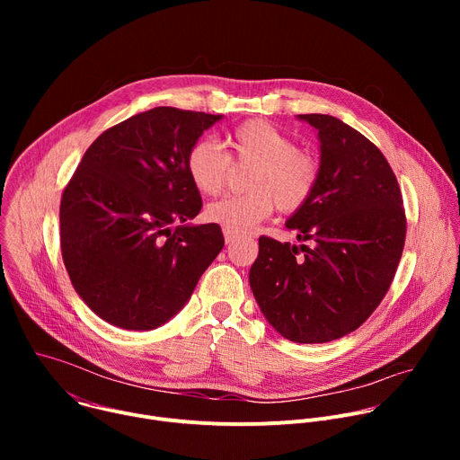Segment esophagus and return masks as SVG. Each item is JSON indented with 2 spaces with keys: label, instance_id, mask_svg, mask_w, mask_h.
Segmentation results:
<instances>
[{
  "label": "esophagus",
  "instance_id": "1",
  "mask_svg": "<svg viewBox=\"0 0 460 460\" xmlns=\"http://www.w3.org/2000/svg\"><path fill=\"white\" fill-rule=\"evenodd\" d=\"M224 238H226V243H233L236 240V234L229 229H224Z\"/></svg>",
  "mask_w": 460,
  "mask_h": 460
}]
</instances>
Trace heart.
<instances>
[{
  "instance_id": "heart-1",
  "label": "heart",
  "mask_w": 460,
  "mask_h": 460,
  "mask_svg": "<svg viewBox=\"0 0 460 460\" xmlns=\"http://www.w3.org/2000/svg\"><path fill=\"white\" fill-rule=\"evenodd\" d=\"M222 151L209 140L190 146L185 171L192 187L204 196L220 194L234 167H251L245 180L249 192L224 196L213 202L209 222L243 234L268 220L279 208L282 213L300 211L320 183V160L307 149L296 147L282 128L266 119H249L229 130Z\"/></svg>"
}]
</instances>
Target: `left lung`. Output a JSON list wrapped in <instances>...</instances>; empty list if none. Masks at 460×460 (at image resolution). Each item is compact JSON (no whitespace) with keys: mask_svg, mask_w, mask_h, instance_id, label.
Wrapping results in <instances>:
<instances>
[{"mask_svg":"<svg viewBox=\"0 0 460 460\" xmlns=\"http://www.w3.org/2000/svg\"><path fill=\"white\" fill-rule=\"evenodd\" d=\"M318 130L320 183L288 227L300 247L258 238L252 295L275 330L300 344L337 341L385 296L406 242L395 172L358 130L327 114H300Z\"/></svg>","mask_w":460,"mask_h":460,"instance_id":"1","label":"left lung"}]
</instances>
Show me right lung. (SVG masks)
<instances>
[{
	"label": "right lung",
	"mask_w": 460,
	"mask_h": 460,
	"mask_svg": "<svg viewBox=\"0 0 460 460\" xmlns=\"http://www.w3.org/2000/svg\"><path fill=\"white\" fill-rule=\"evenodd\" d=\"M220 118L176 107L130 116L103 130L65 185L63 264L105 322L137 332L165 323L222 251L218 224L170 227L202 209L185 156Z\"/></svg>",
	"instance_id": "obj_1"
}]
</instances>
